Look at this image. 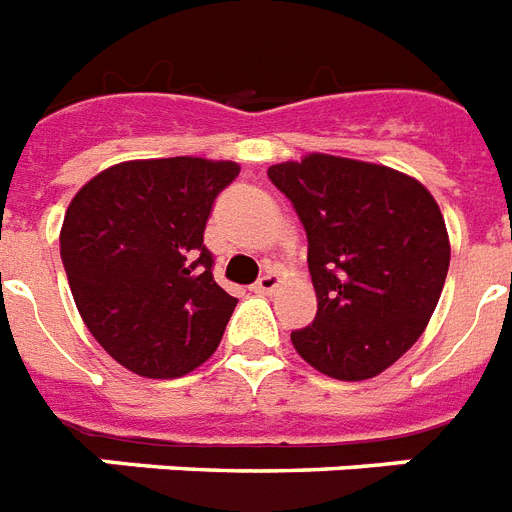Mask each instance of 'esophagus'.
I'll return each instance as SVG.
<instances>
[{"label":"esophagus","mask_w":512,"mask_h":512,"mask_svg":"<svg viewBox=\"0 0 512 512\" xmlns=\"http://www.w3.org/2000/svg\"><path fill=\"white\" fill-rule=\"evenodd\" d=\"M277 285H280V277H277L275 272H267V275L259 277V282L253 285V290L261 293V296H269V293H275Z\"/></svg>","instance_id":"obj_1"}]
</instances>
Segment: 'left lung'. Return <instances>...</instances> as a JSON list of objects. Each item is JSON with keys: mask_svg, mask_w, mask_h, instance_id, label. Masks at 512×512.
Returning a JSON list of instances; mask_svg holds the SVG:
<instances>
[{"mask_svg": "<svg viewBox=\"0 0 512 512\" xmlns=\"http://www.w3.org/2000/svg\"><path fill=\"white\" fill-rule=\"evenodd\" d=\"M309 240L317 317L290 333L304 362L335 380H367L423 335L449 269L439 203L380 163L309 153L269 166Z\"/></svg>", "mask_w": 512, "mask_h": 512, "instance_id": "obj_1", "label": "left lung"}]
</instances>
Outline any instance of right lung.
<instances>
[{
	"mask_svg": "<svg viewBox=\"0 0 512 512\" xmlns=\"http://www.w3.org/2000/svg\"><path fill=\"white\" fill-rule=\"evenodd\" d=\"M232 161L145 158L100 171L73 195L60 256L81 320L142 378H179L222 341L237 298L211 275L203 245Z\"/></svg>",
	"mask_w": 512,
	"mask_h": 512,
	"instance_id": "right-lung-1",
	"label": "right lung"
}]
</instances>
